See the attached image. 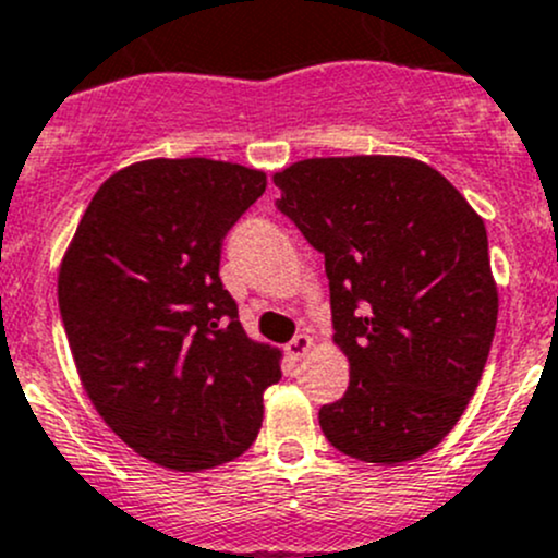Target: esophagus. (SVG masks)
Listing matches in <instances>:
<instances>
[{
  "label": "esophagus",
  "instance_id": "34e87169",
  "mask_svg": "<svg viewBox=\"0 0 558 558\" xmlns=\"http://www.w3.org/2000/svg\"><path fill=\"white\" fill-rule=\"evenodd\" d=\"M311 348H313L311 335H296L294 340H291L289 345H286V353H289V356L294 359V362H302V359H305L307 353H311Z\"/></svg>",
  "mask_w": 558,
  "mask_h": 558
}]
</instances>
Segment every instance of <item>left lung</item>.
<instances>
[{
  "label": "left lung",
  "mask_w": 558,
  "mask_h": 558,
  "mask_svg": "<svg viewBox=\"0 0 558 558\" xmlns=\"http://www.w3.org/2000/svg\"><path fill=\"white\" fill-rule=\"evenodd\" d=\"M272 180L278 210L324 256L351 364L320 432L353 459H418L461 418L492 351L499 296L483 218L404 156L305 159Z\"/></svg>",
  "instance_id": "obj_1"
}]
</instances>
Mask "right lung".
I'll use <instances>...</instances> for the list:
<instances>
[{
  "label": "right lung",
  "instance_id": "add662e5",
  "mask_svg": "<svg viewBox=\"0 0 558 558\" xmlns=\"http://www.w3.org/2000/svg\"><path fill=\"white\" fill-rule=\"evenodd\" d=\"M264 189L267 174L229 161H140L99 185L61 262L59 311L83 388L154 464L210 470L262 429L280 351L245 335L218 267Z\"/></svg>",
  "mask_w": 558,
  "mask_h": 558
}]
</instances>
